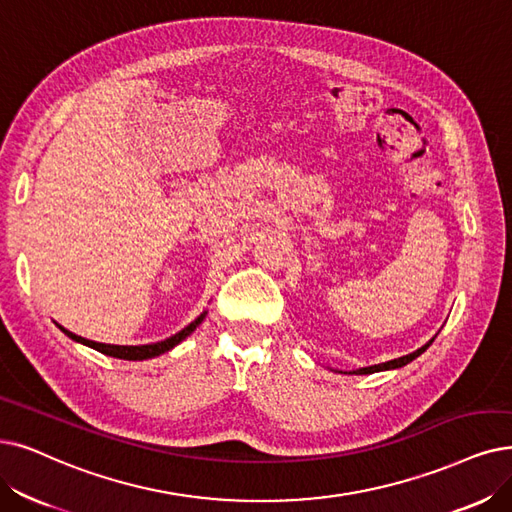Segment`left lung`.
I'll return each instance as SVG.
<instances>
[{
    "label": "left lung",
    "instance_id": "1",
    "mask_svg": "<svg viewBox=\"0 0 512 512\" xmlns=\"http://www.w3.org/2000/svg\"><path fill=\"white\" fill-rule=\"evenodd\" d=\"M439 334V332H437ZM437 334L428 340L424 346H420L418 351H414V353H410V355H403V357H399V359H393V361H386V363H378V365H370V367H359V370H353V372H340V374H357V376H365V374H376V372H388V370H399V367H403V365H407V363H412L416 357H420L428 346L433 344V340L437 338ZM332 370V367H330ZM334 372H338V370H334Z\"/></svg>",
    "mask_w": 512,
    "mask_h": 512
}]
</instances>
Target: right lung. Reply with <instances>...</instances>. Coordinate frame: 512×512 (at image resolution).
<instances>
[{
  "label": "right lung",
  "instance_id": "right-lung-1",
  "mask_svg": "<svg viewBox=\"0 0 512 512\" xmlns=\"http://www.w3.org/2000/svg\"><path fill=\"white\" fill-rule=\"evenodd\" d=\"M206 315H208V311H203L195 321H191V323L185 327V330H180L178 334H174V336H170V338H166V340L153 342V344H138V346H121V344H102V342H94V340L81 338V336H77V334L65 330L63 325H58V323H56V325H58V330L65 332L73 342L90 346V349H94V351H98V353H102V355L115 357V359H126V361H145V359H153V357H159V355H163V353L172 351L176 344H180L182 340H185L187 336H191V334L197 330V325H199L203 319H206Z\"/></svg>",
  "mask_w": 512,
  "mask_h": 512
}]
</instances>
